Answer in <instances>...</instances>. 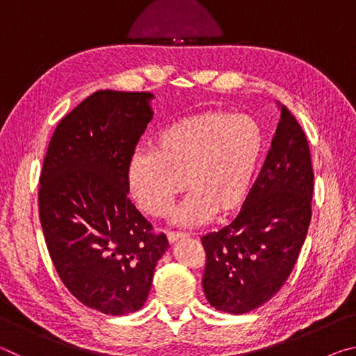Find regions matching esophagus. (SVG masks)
Returning <instances> with one entry per match:
<instances>
[{
	"label": "esophagus",
	"instance_id": "1",
	"mask_svg": "<svg viewBox=\"0 0 356 356\" xmlns=\"http://www.w3.org/2000/svg\"><path fill=\"white\" fill-rule=\"evenodd\" d=\"M166 237H168V242H170V243H176V242H179V240L188 237V234H184V232H168Z\"/></svg>",
	"mask_w": 356,
	"mask_h": 356
}]
</instances>
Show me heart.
<instances>
[{
    "mask_svg": "<svg viewBox=\"0 0 356 356\" xmlns=\"http://www.w3.org/2000/svg\"><path fill=\"white\" fill-rule=\"evenodd\" d=\"M264 149L262 129L245 114L207 111L168 125L154 150L131 156L127 180L144 212L165 215L180 191L190 195L174 210V225L195 227L218 212L243 206Z\"/></svg>",
    "mask_w": 356,
    "mask_h": 356,
    "instance_id": "obj_1",
    "label": "heart"
}]
</instances>
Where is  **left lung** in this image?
I'll use <instances>...</instances> for the list:
<instances>
[{
    "instance_id": "8db88e82",
    "label": "left lung",
    "mask_w": 356,
    "mask_h": 356,
    "mask_svg": "<svg viewBox=\"0 0 356 356\" xmlns=\"http://www.w3.org/2000/svg\"><path fill=\"white\" fill-rule=\"evenodd\" d=\"M272 147L231 225L201 238L202 289L215 309L246 314L284 286L311 222L314 171L303 129L284 105Z\"/></svg>"
}]
</instances>
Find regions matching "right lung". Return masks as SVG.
Masks as SVG:
<instances>
[{
  "mask_svg": "<svg viewBox=\"0 0 356 356\" xmlns=\"http://www.w3.org/2000/svg\"><path fill=\"white\" fill-rule=\"evenodd\" d=\"M152 99L110 89L89 95L58 124L42 166L39 216L53 265L78 301L110 316L143 308L170 246L127 197Z\"/></svg>",
  "mask_w": 356,
  "mask_h": 356,
  "instance_id": "right-lung-1",
  "label": "right lung"
}]
</instances>
